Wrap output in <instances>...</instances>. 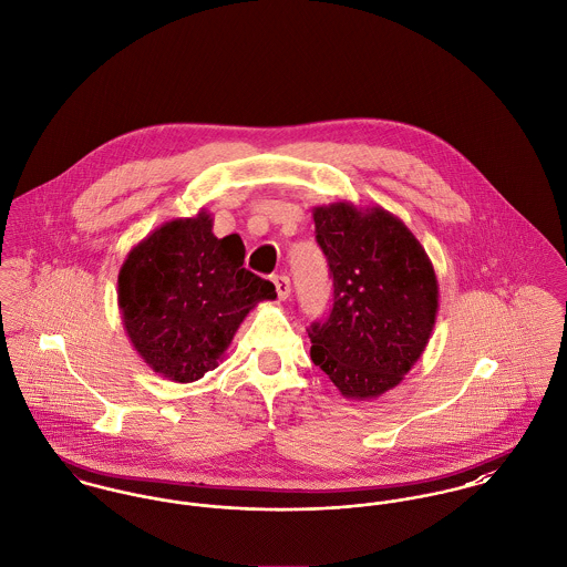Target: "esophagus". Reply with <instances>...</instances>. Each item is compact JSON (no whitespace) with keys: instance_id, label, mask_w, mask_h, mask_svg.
Returning <instances> with one entry per match:
<instances>
[{"instance_id":"esophagus-1","label":"esophagus","mask_w":567,"mask_h":567,"mask_svg":"<svg viewBox=\"0 0 567 567\" xmlns=\"http://www.w3.org/2000/svg\"><path fill=\"white\" fill-rule=\"evenodd\" d=\"M274 287L280 300H287L291 296V280L287 276H274Z\"/></svg>"}]
</instances>
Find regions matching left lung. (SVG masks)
Listing matches in <instances>:
<instances>
[{
  "label": "left lung",
  "instance_id": "8db88e82",
  "mask_svg": "<svg viewBox=\"0 0 567 567\" xmlns=\"http://www.w3.org/2000/svg\"><path fill=\"white\" fill-rule=\"evenodd\" d=\"M334 285L326 321L308 328L310 358L346 399L401 384L436 326L437 278L421 241L382 207H312Z\"/></svg>",
  "mask_w": 567,
  "mask_h": 567
}]
</instances>
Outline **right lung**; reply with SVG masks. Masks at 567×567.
I'll use <instances>...</instances> for the list:
<instances>
[{
  "label": "right lung",
  "mask_w": 567,
  "mask_h": 567,
  "mask_svg": "<svg viewBox=\"0 0 567 567\" xmlns=\"http://www.w3.org/2000/svg\"><path fill=\"white\" fill-rule=\"evenodd\" d=\"M214 218L164 221L133 246L118 274V308L137 355L187 384L218 367L237 328L276 287L244 267L239 235L218 239Z\"/></svg>",
  "instance_id": "add662e5"
}]
</instances>
